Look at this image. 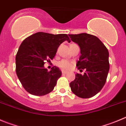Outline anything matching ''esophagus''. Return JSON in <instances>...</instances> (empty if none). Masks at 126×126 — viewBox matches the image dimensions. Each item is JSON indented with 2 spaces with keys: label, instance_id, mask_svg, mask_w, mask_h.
<instances>
[{
  "label": "esophagus",
  "instance_id": "1",
  "mask_svg": "<svg viewBox=\"0 0 126 126\" xmlns=\"http://www.w3.org/2000/svg\"><path fill=\"white\" fill-rule=\"evenodd\" d=\"M62 74H67V73H68L67 72L65 71V70H62Z\"/></svg>",
  "mask_w": 126,
  "mask_h": 126
}]
</instances>
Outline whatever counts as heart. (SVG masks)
<instances>
[{"label":"heart","mask_w":126,"mask_h":126,"mask_svg":"<svg viewBox=\"0 0 126 126\" xmlns=\"http://www.w3.org/2000/svg\"><path fill=\"white\" fill-rule=\"evenodd\" d=\"M58 66L60 68L62 69L63 70H69L70 69H71L72 66V62H70V61H67V60H62L60 62H59L58 63Z\"/></svg>","instance_id":"obj_1"}]
</instances>
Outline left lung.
<instances>
[{
    "label": "left lung",
    "mask_w": 126,
    "mask_h": 126,
    "mask_svg": "<svg viewBox=\"0 0 126 126\" xmlns=\"http://www.w3.org/2000/svg\"><path fill=\"white\" fill-rule=\"evenodd\" d=\"M79 44L81 56L77 63L78 69H85L83 75L75 74L70 83L71 90L82 98H90L100 92L106 83L109 69V52L99 38L92 34H69Z\"/></svg>",
    "instance_id": "obj_1"
}]
</instances>
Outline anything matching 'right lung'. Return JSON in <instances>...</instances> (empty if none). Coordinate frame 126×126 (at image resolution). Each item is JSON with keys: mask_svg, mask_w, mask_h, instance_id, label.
Wrapping results in <instances>:
<instances>
[{"mask_svg": "<svg viewBox=\"0 0 126 126\" xmlns=\"http://www.w3.org/2000/svg\"><path fill=\"white\" fill-rule=\"evenodd\" d=\"M70 39L67 34H52L38 32L23 40L16 55V73L26 92L43 96L52 92L62 75L59 68L48 71L44 64L50 62L61 43Z\"/></svg>", "mask_w": 126, "mask_h": 126, "instance_id": "right-lung-1", "label": "right lung"}]
</instances>
